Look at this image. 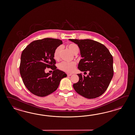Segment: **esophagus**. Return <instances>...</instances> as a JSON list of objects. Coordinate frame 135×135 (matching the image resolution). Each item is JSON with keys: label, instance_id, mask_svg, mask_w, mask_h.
<instances>
[{"label": "esophagus", "instance_id": "obj_1", "mask_svg": "<svg viewBox=\"0 0 135 135\" xmlns=\"http://www.w3.org/2000/svg\"><path fill=\"white\" fill-rule=\"evenodd\" d=\"M72 76L71 74H67V76Z\"/></svg>", "mask_w": 135, "mask_h": 135}]
</instances>
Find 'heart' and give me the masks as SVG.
I'll list each match as a JSON object with an SVG mask.
<instances>
[{"label":"heart","mask_w":135,"mask_h":135,"mask_svg":"<svg viewBox=\"0 0 135 135\" xmlns=\"http://www.w3.org/2000/svg\"><path fill=\"white\" fill-rule=\"evenodd\" d=\"M69 49L72 52L74 55H77L79 52V48L76 44L71 43L68 45ZM62 46L59 45L56 48L54 52V57L56 60H59L60 57V53L62 50ZM76 62L75 61L71 62H65L63 61L59 63L58 67L59 70L63 72L67 73H73L76 69Z\"/></svg>","instance_id":"b5f03b06"}]
</instances>
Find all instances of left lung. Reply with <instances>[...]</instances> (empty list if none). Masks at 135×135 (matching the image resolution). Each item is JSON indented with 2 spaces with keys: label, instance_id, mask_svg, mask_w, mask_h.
<instances>
[{
  "label": "left lung",
  "instance_id": "left-lung-1",
  "mask_svg": "<svg viewBox=\"0 0 135 135\" xmlns=\"http://www.w3.org/2000/svg\"><path fill=\"white\" fill-rule=\"evenodd\" d=\"M78 44L82 59L78 68L89 73L86 76L78 74L79 81L73 84L75 90L87 99L102 95L108 87L114 75L113 58L108 49L102 43L89 39H69Z\"/></svg>",
  "mask_w": 135,
  "mask_h": 135
}]
</instances>
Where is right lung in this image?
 <instances>
[{"instance_id": "right-lung-1", "label": "right lung", "mask_w": 135, "mask_h": 135, "mask_svg": "<svg viewBox=\"0 0 135 135\" xmlns=\"http://www.w3.org/2000/svg\"><path fill=\"white\" fill-rule=\"evenodd\" d=\"M62 44L61 40L45 38L35 40L23 50L20 63V74L27 88L35 95L43 97L57 89L61 79L67 76L56 69L54 52ZM46 68L54 70L52 75L45 73Z\"/></svg>"}]
</instances>
